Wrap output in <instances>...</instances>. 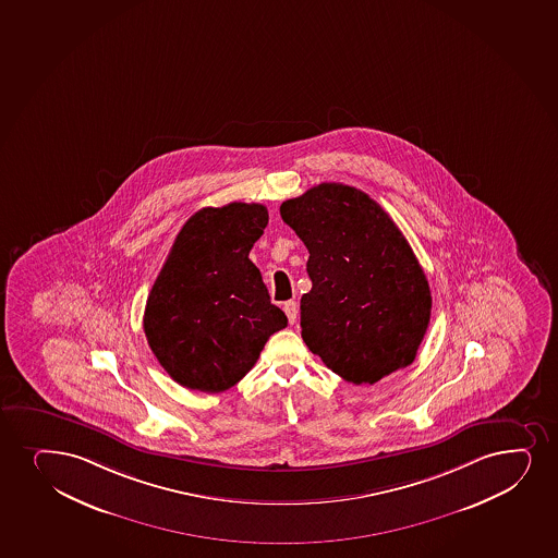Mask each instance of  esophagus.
<instances>
[{"label": "esophagus", "mask_w": 558, "mask_h": 558, "mask_svg": "<svg viewBox=\"0 0 558 558\" xmlns=\"http://www.w3.org/2000/svg\"><path fill=\"white\" fill-rule=\"evenodd\" d=\"M283 312L288 315L289 323L293 325L296 322V315H299V304L295 301L283 302Z\"/></svg>", "instance_id": "obj_1"}]
</instances>
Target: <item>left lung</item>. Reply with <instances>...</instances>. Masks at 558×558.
Listing matches in <instances>:
<instances>
[{
	"label": "left lung",
	"instance_id": "obj_1",
	"mask_svg": "<svg viewBox=\"0 0 558 558\" xmlns=\"http://www.w3.org/2000/svg\"><path fill=\"white\" fill-rule=\"evenodd\" d=\"M308 248L312 289L302 340L341 379L374 385L413 364L432 293L413 248L380 205L354 186L322 183L280 205Z\"/></svg>",
	"mask_w": 558,
	"mask_h": 558
}]
</instances>
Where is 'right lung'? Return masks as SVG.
<instances>
[{"label":"right lung","instance_id":"right-lung-1","mask_svg":"<svg viewBox=\"0 0 558 558\" xmlns=\"http://www.w3.org/2000/svg\"><path fill=\"white\" fill-rule=\"evenodd\" d=\"M269 223L262 204L205 207L184 223L153 283L147 343L181 387L217 393L254 367L270 336L288 327L248 254Z\"/></svg>","mask_w":558,"mask_h":558}]
</instances>
